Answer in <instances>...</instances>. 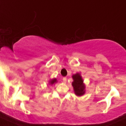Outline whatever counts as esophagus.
<instances>
[{
    "label": "esophagus",
    "mask_w": 126,
    "mask_h": 126,
    "mask_svg": "<svg viewBox=\"0 0 126 126\" xmlns=\"http://www.w3.org/2000/svg\"><path fill=\"white\" fill-rule=\"evenodd\" d=\"M63 81L64 83H66V81H67V78H66V77H64V78H63Z\"/></svg>",
    "instance_id": "34e87169"
}]
</instances>
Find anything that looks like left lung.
Masks as SVG:
<instances>
[{
	"label": "left lung",
	"instance_id": "8db88e82",
	"mask_svg": "<svg viewBox=\"0 0 126 126\" xmlns=\"http://www.w3.org/2000/svg\"><path fill=\"white\" fill-rule=\"evenodd\" d=\"M72 78L74 79V81L72 83V85L74 87L75 94L78 96H81L84 95L85 92V86L83 83L84 81L81 75L79 73L73 75Z\"/></svg>",
	"mask_w": 126,
	"mask_h": 126
}]
</instances>
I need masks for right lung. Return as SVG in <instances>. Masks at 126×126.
Listing matches in <instances>:
<instances>
[{
  "label": "right lung",
  "instance_id": "add662e5",
  "mask_svg": "<svg viewBox=\"0 0 126 126\" xmlns=\"http://www.w3.org/2000/svg\"><path fill=\"white\" fill-rule=\"evenodd\" d=\"M57 82V79L56 78H53V79H51L50 81H49V84H51V85H52V84L56 83Z\"/></svg>",
  "mask_w": 126,
  "mask_h": 126
}]
</instances>
